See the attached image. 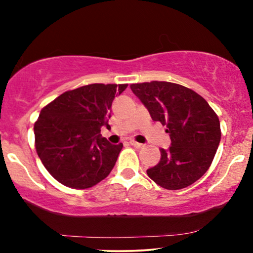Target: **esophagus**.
Wrapping results in <instances>:
<instances>
[{"label":"esophagus","instance_id":"obj_1","mask_svg":"<svg viewBox=\"0 0 253 253\" xmlns=\"http://www.w3.org/2000/svg\"><path fill=\"white\" fill-rule=\"evenodd\" d=\"M129 143H130V145H132L133 147H135V148H142V147H143L142 143H139V142L134 141V140H130Z\"/></svg>","mask_w":253,"mask_h":253}]
</instances>
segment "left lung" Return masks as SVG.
<instances>
[{"label":"left lung","instance_id":"left-lung-1","mask_svg":"<svg viewBox=\"0 0 253 253\" xmlns=\"http://www.w3.org/2000/svg\"><path fill=\"white\" fill-rule=\"evenodd\" d=\"M154 121L167 126L171 145L161 148V160L147 174L160 187L177 190L206 174L220 141L217 114L206 99L184 86L168 82L130 85Z\"/></svg>","mask_w":253,"mask_h":253}]
</instances>
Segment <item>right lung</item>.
Segmentation results:
<instances>
[{"label": "right lung", "instance_id": "1", "mask_svg": "<svg viewBox=\"0 0 253 253\" xmlns=\"http://www.w3.org/2000/svg\"><path fill=\"white\" fill-rule=\"evenodd\" d=\"M127 84H91L60 94L41 111L35 124L36 150L46 170L60 183L86 189L104 180L123 143L100 134L108 126L112 103Z\"/></svg>", "mask_w": 253, "mask_h": 253}]
</instances>
